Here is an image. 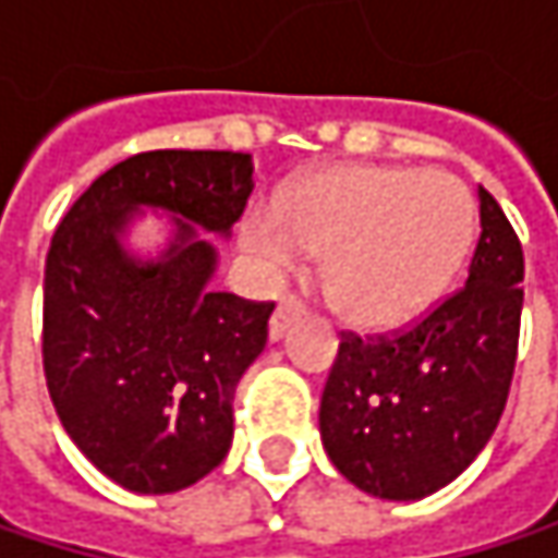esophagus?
I'll list each match as a JSON object with an SVG mask.
<instances>
[{
  "label": "esophagus",
  "instance_id": "esophagus-1",
  "mask_svg": "<svg viewBox=\"0 0 558 558\" xmlns=\"http://www.w3.org/2000/svg\"><path fill=\"white\" fill-rule=\"evenodd\" d=\"M303 316V306L293 300V296H283L278 303V310H275V316H271V326H268V332H271V342H278L287 336V329L296 323Z\"/></svg>",
  "mask_w": 558,
  "mask_h": 558
}]
</instances>
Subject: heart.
<instances>
[{"mask_svg":"<svg viewBox=\"0 0 558 558\" xmlns=\"http://www.w3.org/2000/svg\"><path fill=\"white\" fill-rule=\"evenodd\" d=\"M242 235L278 271L326 255L332 310L365 332H390L420 319L465 265L475 196L449 173L349 165L287 186L275 209L255 206Z\"/></svg>","mask_w":558,"mask_h":558,"instance_id":"1","label":"heart"}]
</instances>
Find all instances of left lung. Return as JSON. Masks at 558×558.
Returning a JSON list of instances; mask_svg holds the SVG:
<instances>
[{
    "label": "left lung",
    "instance_id": "1",
    "mask_svg": "<svg viewBox=\"0 0 558 558\" xmlns=\"http://www.w3.org/2000/svg\"><path fill=\"white\" fill-rule=\"evenodd\" d=\"M482 235L459 293L393 339L339 345L319 400L329 462L359 492L420 501L488 446L507 403L523 310V252L478 186Z\"/></svg>",
    "mask_w": 558,
    "mask_h": 558
}]
</instances>
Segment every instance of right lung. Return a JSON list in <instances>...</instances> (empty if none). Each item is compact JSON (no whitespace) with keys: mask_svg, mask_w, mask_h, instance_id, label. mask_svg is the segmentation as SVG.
<instances>
[{"mask_svg":"<svg viewBox=\"0 0 558 558\" xmlns=\"http://www.w3.org/2000/svg\"><path fill=\"white\" fill-rule=\"evenodd\" d=\"M252 155L145 151L89 183L45 265V378L73 446L119 488L173 495L232 446V397L275 303L213 290L252 196ZM161 211L162 239L131 232Z\"/></svg>","mask_w":558,"mask_h":558,"instance_id":"obj_1","label":"right lung"}]
</instances>
